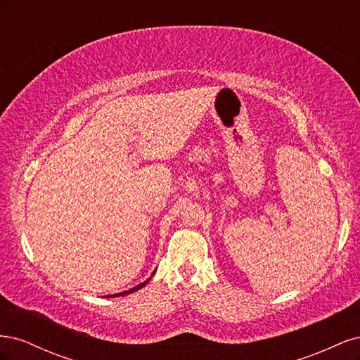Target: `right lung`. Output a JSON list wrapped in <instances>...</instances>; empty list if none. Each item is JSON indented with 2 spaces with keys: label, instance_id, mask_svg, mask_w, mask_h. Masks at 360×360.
Segmentation results:
<instances>
[{
  "label": "right lung",
  "instance_id": "add662e5",
  "mask_svg": "<svg viewBox=\"0 0 360 360\" xmlns=\"http://www.w3.org/2000/svg\"><path fill=\"white\" fill-rule=\"evenodd\" d=\"M155 275V274H153ZM150 279H147V281H144L143 284H139V285H136V287H134V288H130V290H127V291H123V292H118V294H112V296H110V297H118V296H126V294H130V292H134V291H136V290H139V288H143L147 282H148Z\"/></svg>",
  "mask_w": 360,
  "mask_h": 360
}]
</instances>
